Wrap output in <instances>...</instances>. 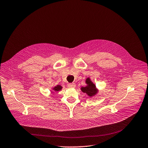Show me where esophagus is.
<instances>
[{
	"label": "esophagus",
	"instance_id": "1",
	"mask_svg": "<svg viewBox=\"0 0 148 148\" xmlns=\"http://www.w3.org/2000/svg\"><path fill=\"white\" fill-rule=\"evenodd\" d=\"M67 86L69 88H74L76 87V85L74 83H70L67 84Z\"/></svg>",
	"mask_w": 148,
	"mask_h": 148
}]
</instances>
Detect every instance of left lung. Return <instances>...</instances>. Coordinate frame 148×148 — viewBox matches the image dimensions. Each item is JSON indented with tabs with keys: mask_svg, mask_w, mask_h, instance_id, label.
<instances>
[{
	"mask_svg": "<svg viewBox=\"0 0 148 148\" xmlns=\"http://www.w3.org/2000/svg\"><path fill=\"white\" fill-rule=\"evenodd\" d=\"M85 82L87 85L85 87H82L81 88L82 91L84 93H86L90 97H92L95 95L98 91V89L96 88L95 85L91 81H90L89 77H88L86 79Z\"/></svg>",
	"mask_w": 148,
	"mask_h": 148,
	"instance_id": "8db88e82",
	"label": "left lung"
}]
</instances>
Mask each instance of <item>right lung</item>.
I'll return each mask as SVG.
<instances>
[{
  "label": "right lung",
  "instance_id": "obj_1",
  "mask_svg": "<svg viewBox=\"0 0 148 148\" xmlns=\"http://www.w3.org/2000/svg\"><path fill=\"white\" fill-rule=\"evenodd\" d=\"M62 89V86L59 85L56 86L53 88V89L54 90V91H59V90H60Z\"/></svg>",
  "mask_w": 148,
  "mask_h": 148
}]
</instances>
